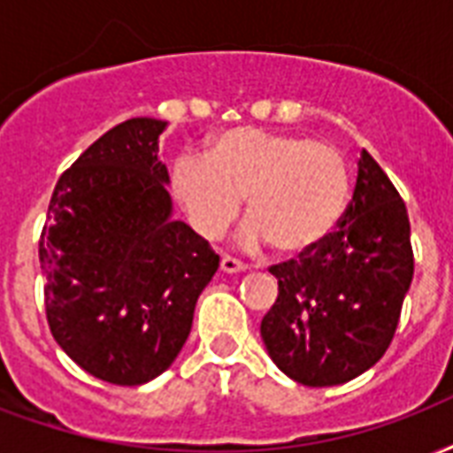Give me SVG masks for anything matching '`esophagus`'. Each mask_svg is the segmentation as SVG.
Returning a JSON list of instances; mask_svg holds the SVG:
<instances>
[{
    "mask_svg": "<svg viewBox=\"0 0 453 453\" xmlns=\"http://www.w3.org/2000/svg\"><path fill=\"white\" fill-rule=\"evenodd\" d=\"M244 268H247V265L242 264V261H237V258H233V257L220 258V271L223 273H242Z\"/></svg>",
    "mask_w": 453,
    "mask_h": 453,
    "instance_id": "obj_1",
    "label": "esophagus"
}]
</instances>
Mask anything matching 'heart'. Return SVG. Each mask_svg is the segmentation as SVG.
Here are the masks:
<instances>
[{"instance_id":"obj_1","label":"heart","mask_w":453,"mask_h":453,"mask_svg":"<svg viewBox=\"0 0 453 453\" xmlns=\"http://www.w3.org/2000/svg\"><path fill=\"white\" fill-rule=\"evenodd\" d=\"M173 195L189 226L216 240L240 216L247 196V247L271 244L278 257H303L337 230L349 206V161L334 144L264 127H230L206 157L173 164Z\"/></svg>"}]
</instances>
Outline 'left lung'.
<instances>
[{"label": "left lung", "instance_id": "8db88e82", "mask_svg": "<svg viewBox=\"0 0 453 453\" xmlns=\"http://www.w3.org/2000/svg\"><path fill=\"white\" fill-rule=\"evenodd\" d=\"M271 273L278 299L261 320V337L288 378L333 388L382 358L413 280V250L406 203L368 151L337 230Z\"/></svg>", "mask_w": 453, "mask_h": 453}]
</instances>
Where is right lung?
Here are the masks:
<instances>
[{"label":"right lung","instance_id":"obj_1","mask_svg":"<svg viewBox=\"0 0 453 453\" xmlns=\"http://www.w3.org/2000/svg\"><path fill=\"white\" fill-rule=\"evenodd\" d=\"M165 120L104 133L58 178L40 237L47 323L89 375L134 388L171 368L219 254L173 220Z\"/></svg>","mask_w":453,"mask_h":453}]
</instances>
